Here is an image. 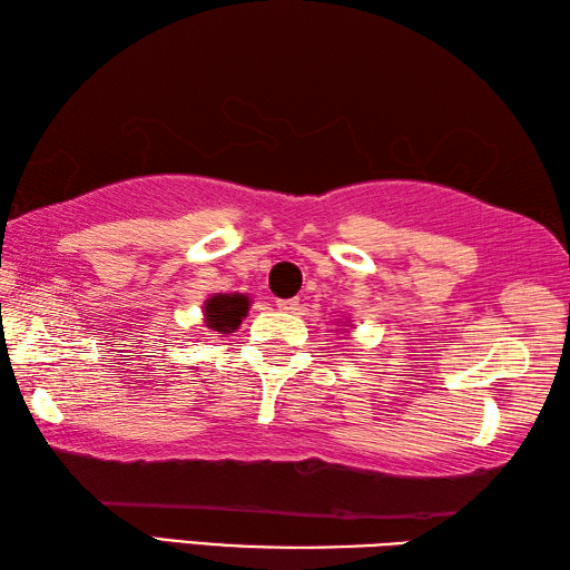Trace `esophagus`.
<instances>
[{
	"label": "esophagus",
	"mask_w": 570,
	"mask_h": 570,
	"mask_svg": "<svg viewBox=\"0 0 570 570\" xmlns=\"http://www.w3.org/2000/svg\"><path fill=\"white\" fill-rule=\"evenodd\" d=\"M276 306H278V311L294 313L298 308V301L296 298H282V301H276Z\"/></svg>",
	"instance_id": "esophagus-1"
}]
</instances>
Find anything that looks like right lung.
<instances>
[{
    "mask_svg": "<svg viewBox=\"0 0 570 570\" xmlns=\"http://www.w3.org/2000/svg\"><path fill=\"white\" fill-rule=\"evenodd\" d=\"M205 323L217 333H233L249 311V298L242 294H215L205 304Z\"/></svg>",
    "mask_w": 570,
    "mask_h": 570,
    "instance_id": "1",
    "label": "right lung"
}]
</instances>
